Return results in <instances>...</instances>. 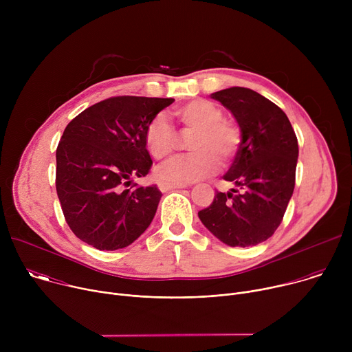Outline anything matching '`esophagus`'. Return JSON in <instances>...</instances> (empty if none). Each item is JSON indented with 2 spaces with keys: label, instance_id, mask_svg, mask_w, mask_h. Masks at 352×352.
I'll return each instance as SVG.
<instances>
[{
  "label": "esophagus",
  "instance_id": "obj_1",
  "mask_svg": "<svg viewBox=\"0 0 352 352\" xmlns=\"http://www.w3.org/2000/svg\"><path fill=\"white\" fill-rule=\"evenodd\" d=\"M185 184H168V182H160L159 184V189L162 192H167L170 189H177V188H185Z\"/></svg>",
  "mask_w": 352,
  "mask_h": 352
}]
</instances>
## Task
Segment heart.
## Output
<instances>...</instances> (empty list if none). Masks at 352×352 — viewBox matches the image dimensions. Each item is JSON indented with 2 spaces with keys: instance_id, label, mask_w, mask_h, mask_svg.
Wrapping results in <instances>:
<instances>
[{
  "instance_id": "b5f03b06",
  "label": "heart",
  "mask_w": 352,
  "mask_h": 352,
  "mask_svg": "<svg viewBox=\"0 0 352 352\" xmlns=\"http://www.w3.org/2000/svg\"><path fill=\"white\" fill-rule=\"evenodd\" d=\"M185 132H193L188 142L192 153L178 156L156 168V178L168 184L193 182L216 171L219 160L230 164L239 153L242 131L224 118V111L209 100L196 98L175 111ZM144 140L156 160L168 157L177 147V133L164 114L155 116L146 126Z\"/></svg>"
}]
</instances>
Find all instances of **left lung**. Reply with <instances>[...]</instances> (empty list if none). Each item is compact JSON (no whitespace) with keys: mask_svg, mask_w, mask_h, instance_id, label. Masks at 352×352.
<instances>
[{"mask_svg":"<svg viewBox=\"0 0 352 352\" xmlns=\"http://www.w3.org/2000/svg\"><path fill=\"white\" fill-rule=\"evenodd\" d=\"M212 97L227 107L242 131V146L223 177L238 189L216 192L200 221L230 246H254L283 221L295 186L298 140L285 113L248 87H228Z\"/></svg>","mask_w":352,"mask_h":352,"instance_id":"left-lung-1","label":"left lung"}]
</instances>
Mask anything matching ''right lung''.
<instances>
[{"mask_svg": "<svg viewBox=\"0 0 352 352\" xmlns=\"http://www.w3.org/2000/svg\"><path fill=\"white\" fill-rule=\"evenodd\" d=\"M174 98L116 96L76 116L57 147L56 188L72 232L100 250L131 245L152 223L162 192L138 186L152 159L146 126Z\"/></svg>", "mask_w": 352, "mask_h": 352, "instance_id": "1", "label": "right lung"}]
</instances>
